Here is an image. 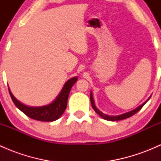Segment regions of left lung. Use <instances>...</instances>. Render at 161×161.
Instances as JSON below:
<instances>
[{"label":"left lung","instance_id":"1","mask_svg":"<svg viewBox=\"0 0 161 161\" xmlns=\"http://www.w3.org/2000/svg\"><path fill=\"white\" fill-rule=\"evenodd\" d=\"M150 98H149V99H150ZM149 99L147 100V101L145 102V103H142V104L140 105L139 108H137L136 109L133 110V111H129V112H128V113H125V114H121V115H118V116H108V115L104 114L102 113V112L100 111V110L97 109V107L95 106V103H94V100H93V97H92V92H90V101H91V104H92V108H93V110L96 112H97V113L98 114L100 115L101 118H103V119H105V120H108V121H120V120H123V119H125V118H130L131 116H132V115H134L135 114L137 113L138 111H140L141 108H142V107L144 106V104H145V103H147V101H148Z\"/></svg>","mask_w":161,"mask_h":161}]
</instances>
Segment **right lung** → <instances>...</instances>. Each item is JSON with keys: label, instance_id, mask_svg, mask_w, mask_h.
<instances>
[{"label": "right lung", "instance_id": "right-lung-1", "mask_svg": "<svg viewBox=\"0 0 161 161\" xmlns=\"http://www.w3.org/2000/svg\"><path fill=\"white\" fill-rule=\"evenodd\" d=\"M77 77L69 79L64 84L61 92H60L58 97H57V99L53 103L49 105H47V106L38 107V108H32V107H28L22 104L13 96L9 88L8 91L13 103L25 115L30 117V118H32V119L37 120V121H53L58 119L61 116V114L64 113V111H65L69 92H70L71 87L74 85L75 82L77 81Z\"/></svg>", "mask_w": 161, "mask_h": 161}]
</instances>
